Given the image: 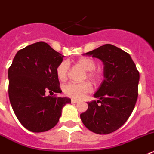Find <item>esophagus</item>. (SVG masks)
Returning a JSON list of instances; mask_svg holds the SVG:
<instances>
[{"mask_svg":"<svg viewBox=\"0 0 154 154\" xmlns=\"http://www.w3.org/2000/svg\"><path fill=\"white\" fill-rule=\"evenodd\" d=\"M71 102L72 103H74V104H76V103L79 102V101H77V100H76V99H71Z\"/></svg>","mask_w":154,"mask_h":154,"instance_id":"34e87169","label":"esophagus"}]
</instances>
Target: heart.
<instances>
[{"instance_id": "heart-1", "label": "heart", "mask_w": 154, "mask_h": 154, "mask_svg": "<svg viewBox=\"0 0 154 154\" xmlns=\"http://www.w3.org/2000/svg\"><path fill=\"white\" fill-rule=\"evenodd\" d=\"M76 63L88 71L87 77L91 81L96 82L99 80L100 73L94 70L97 66L94 60L90 57H81L77 60ZM69 69V64L66 60L62 61L59 64L57 68V75L59 80L65 81L67 78ZM63 91L69 97H73L74 99H81L86 94L91 91V86L88 82L80 84L70 82L64 86Z\"/></svg>"}]
</instances>
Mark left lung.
<instances>
[{
    "mask_svg": "<svg viewBox=\"0 0 154 154\" xmlns=\"http://www.w3.org/2000/svg\"><path fill=\"white\" fill-rule=\"evenodd\" d=\"M84 55L102 61L104 80L94 94L99 100L88 102V110L81 114V119L93 133L109 134L119 129L133 112L138 97L140 73L130 55L111 44Z\"/></svg>",
    "mask_w": 154,
    "mask_h": 154,
    "instance_id": "8db88e82",
    "label": "left lung"
}]
</instances>
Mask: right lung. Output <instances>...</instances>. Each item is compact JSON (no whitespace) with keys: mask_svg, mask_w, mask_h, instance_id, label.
<instances>
[{"mask_svg":"<svg viewBox=\"0 0 154 154\" xmlns=\"http://www.w3.org/2000/svg\"><path fill=\"white\" fill-rule=\"evenodd\" d=\"M63 56L44 42L29 45L16 53L8 69V95L21 124L33 133L45 132L57 125L67 97L46 95L61 93L57 68Z\"/></svg>","mask_w":154,"mask_h":154,"instance_id":"1","label":"right lung"}]
</instances>
